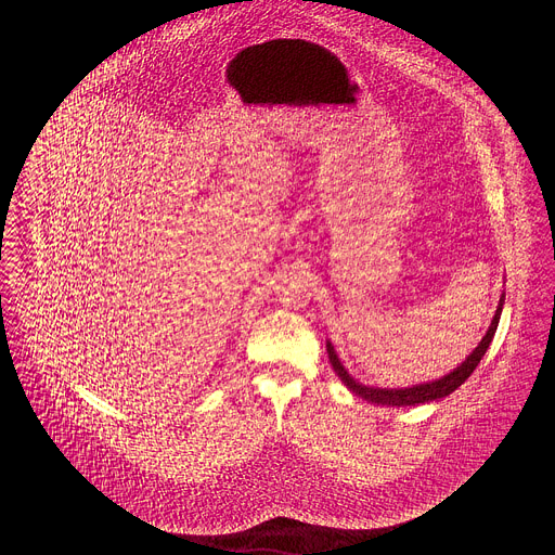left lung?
<instances>
[{
  "mask_svg": "<svg viewBox=\"0 0 555 555\" xmlns=\"http://www.w3.org/2000/svg\"><path fill=\"white\" fill-rule=\"evenodd\" d=\"M501 309H503V300H501V305H499V309H496V313H494V321H492V325H490L486 338L481 340V345L467 356V360H465L461 366H456L450 375H446V377H441V379H437V382L420 384V386H413V388H390V390H388V388L362 386V384L356 382V379L347 373V369L340 364V360H338V356H336L332 343H327L330 362H332L334 371L338 373V377L347 384V388L353 390L356 395H360L362 400H366V402H371V404H382V406H415V404L441 400V398H446V395H450L452 390H456V388L472 375V371L479 366L481 358L486 356V351H488V347H490V343H492V338H494V334H496L499 319H501Z\"/></svg>",
  "mask_w": 555,
  "mask_h": 555,
  "instance_id": "left-lung-1",
  "label": "left lung"
}]
</instances>
